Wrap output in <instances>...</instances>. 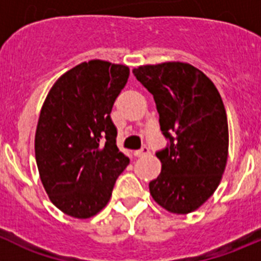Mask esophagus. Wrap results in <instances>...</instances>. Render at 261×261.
Returning <instances> with one entry per match:
<instances>
[{
	"instance_id": "esophagus-1",
	"label": "esophagus",
	"mask_w": 261,
	"mask_h": 261,
	"mask_svg": "<svg viewBox=\"0 0 261 261\" xmlns=\"http://www.w3.org/2000/svg\"><path fill=\"white\" fill-rule=\"evenodd\" d=\"M147 153H150V150H148V147L143 146V147L141 148V150L136 151L135 155L137 156V158H143V156H146V155H147Z\"/></svg>"
}]
</instances>
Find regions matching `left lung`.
<instances>
[{
  "mask_svg": "<svg viewBox=\"0 0 261 261\" xmlns=\"http://www.w3.org/2000/svg\"><path fill=\"white\" fill-rule=\"evenodd\" d=\"M153 96L160 129L169 146L156 153L161 173L148 187L173 214H188L219 186L228 159V121L220 93L201 70L169 61L133 69Z\"/></svg>",
  "mask_w": 261,
  "mask_h": 261,
  "instance_id": "obj_1",
  "label": "left lung"
}]
</instances>
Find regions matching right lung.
<instances>
[{"mask_svg":"<svg viewBox=\"0 0 261 261\" xmlns=\"http://www.w3.org/2000/svg\"><path fill=\"white\" fill-rule=\"evenodd\" d=\"M128 76L121 64L82 63L55 82L44 100L34 140L37 166L51 202L69 217L100 213L129 164L110 118Z\"/></svg>","mask_w":261,"mask_h":261,"instance_id":"obj_1","label":"right lung"}]
</instances>
